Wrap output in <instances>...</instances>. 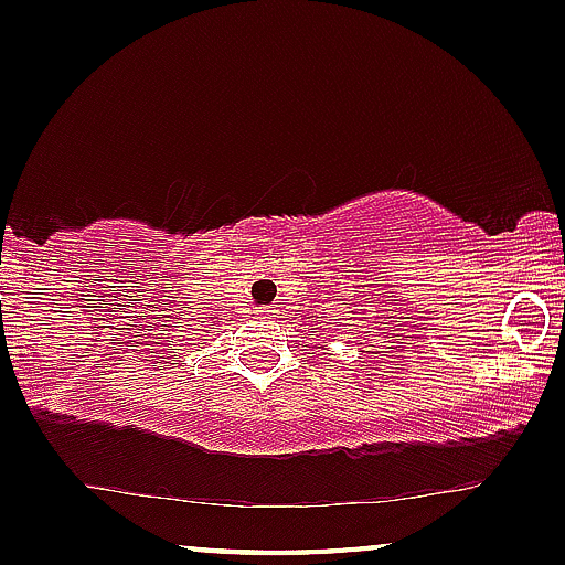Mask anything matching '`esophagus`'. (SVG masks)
Instances as JSON below:
<instances>
[{
    "label": "esophagus",
    "instance_id": "34e87169",
    "mask_svg": "<svg viewBox=\"0 0 565 565\" xmlns=\"http://www.w3.org/2000/svg\"><path fill=\"white\" fill-rule=\"evenodd\" d=\"M258 318L269 320V318H275V315H271V309H258Z\"/></svg>",
    "mask_w": 565,
    "mask_h": 565
}]
</instances>
